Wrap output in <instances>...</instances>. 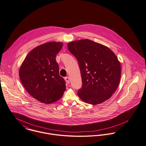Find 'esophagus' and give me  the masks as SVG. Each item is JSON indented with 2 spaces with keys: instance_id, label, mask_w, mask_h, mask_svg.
Wrapping results in <instances>:
<instances>
[{
  "instance_id": "obj_1",
  "label": "esophagus",
  "mask_w": 146,
  "mask_h": 146,
  "mask_svg": "<svg viewBox=\"0 0 146 146\" xmlns=\"http://www.w3.org/2000/svg\"><path fill=\"white\" fill-rule=\"evenodd\" d=\"M65 81H66V82L67 84H69V83H70V78H69L68 77H66V78H65Z\"/></svg>"
}]
</instances>
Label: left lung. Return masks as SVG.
<instances>
[{"mask_svg": "<svg viewBox=\"0 0 146 146\" xmlns=\"http://www.w3.org/2000/svg\"><path fill=\"white\" fill-rule=\"evenodd\" d=\"M68 49L78 61L82 88L78 95L85 103L101 104L117 90L121 76L120 62L109 48L93 40H74Z\"/></svg>", "mask_w": 146, "mask_h": 146, "instance_id": "left-lung-1", "label": "left lung"}]
</instances>
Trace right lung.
Masks as SVG:
<instances>
[{
	"instance_id": "1",
	"label": "right lung",
	"mask_w": 146,
	"mask_h": 146,
	"mask_svg": "<svg viewBox=\"0 0 146 146\" xmlns=\"http://www.w3.org/2000/svg\"><path fill=\"white\" fill-rule=\"evenodd\" d=\"M62 46L61 42L38 46L28 53L19 68V78L26 90L42 103L58 101L65 91V81L60 76L56 61Z\"/></svg>"
}]
</instances>
